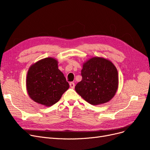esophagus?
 Wrapping results in <instances>:
<instances>
[{
    "label": "esophagus",
    "mask_w": 150,
    "mask_h": 150,
    "mask_svg": "<svg viewBox=\"0 0 150 150\" xmlns=\"http://www.w3.org/2000/svg\"><path fill=\"white\" fill-rule=\"evenodd\" d=\"M69 86H70V87H71V88H72V89H73V88H74V86H75V84L74 83V82H70V83H69Z\"/></svg>",
    "instance_id": "1"
}]
</instances>
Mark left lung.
Returning <instances> with one entry per match:
<instances>
[{"mask_svg":"<svg viewBox=\"0 0 150 150\" xmlns=\"http://www.w3.org/2000/svg\"><path fill=\"white\" fill-rule=\"evenodd\" d=\"M81 76L75 90L89 104H104L115 96L118 86V71L110 61L100 57L89 59L83 64Z\"/></svg>","mask_w":150,"mask_h":150,"instance_id":"left-lung-1","label":"left lung"}]
</instances>
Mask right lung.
Segmentation results:
<instances>
[{"label": "right lung", "instance_id": "1", "mask_svg": "<svg viewBox=\"0 0 150 150\" xmlns=\"http://www.w3.org/2000/svg\"><path fill=\"white\" fill-rule=\"evenodd\" d=\"M29 97L38 104L50 107L58 102L69 85L53 58L41 59L30 67L27 76Z\"/></svg>", "mask_w": 150, "mask_h": 150}]
</instances>
